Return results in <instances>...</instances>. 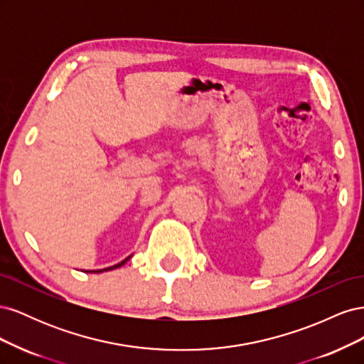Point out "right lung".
I'll return each instance as SVG.
<instances>
[{
  "label": "right lung",
  "instance_id": "right-lung-1",
  "mask_svg": "<svg viewBox=\"0 0 364 364\" xmlns=\"http://www.w3.org/2000/svg\"><path fill=\"white\" fill-rule=\"evenodd\" d=\"M129 259H130V257H127L126 259H123L121 262L115 264V266H112V267H107V269H103V270H92V272H94V273H95V272H97V273H100V272H106V270H114V269H117V267H121V266H123V264H126Z\"/></svg>",
  "mask_w": 364,
  "mask_h": 364
}]
</instances>
